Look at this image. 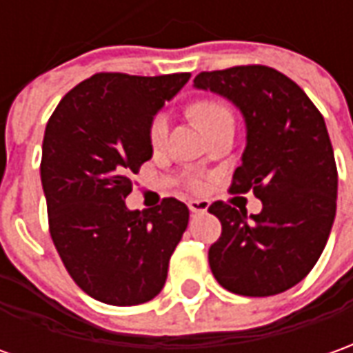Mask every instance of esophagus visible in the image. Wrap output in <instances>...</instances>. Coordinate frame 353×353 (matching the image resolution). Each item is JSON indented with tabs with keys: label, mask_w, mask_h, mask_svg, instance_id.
<instances>
[{
	"label": "esophagus",
	"mask_w": 353,
	"mask_h": 353,
	"mask_svg": "<svg viewBox=\"0 0 353 353\" xmlns=\"http://www.w3.org/2000/svg\"><path fill=\"white\" fill-rule=\"evenodd\" d=\"M187 205H189V210H191L193 214H203V212H207L208 210L207 201H189Z\"/></svg>",
	"instance_id": "34e87169"
}]
</instances>
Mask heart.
Instances as JSON below:
<instances>
[{
	"instance_id": "b5f03b06",
	"label": "heart",
	"mask_w": 353,
	"mask_h": 353,
	"mask_svg": "<svg viewBox=\"0 0 353 353\" xmlns=\"http://www.w3.org/2000/svg\"><path fill=\"white\" fill-rule=\"evenodd\" d=\"M193 117H195L196 123L203 127V131H205V129H208L210 125H214L220 119L232 117V114H230V110H228L224 104H220V102H214V100H203V102H199V104L193 106ZM168 125H170V121H168L166 114H158V116H154V119L150 121V127H148V139H150V145L154 146V148L164 145V141H166L168 137ZM191 187H193L195 191H199V189H203V181H201V179H191Z\"/></svg>"
}]
</instances>
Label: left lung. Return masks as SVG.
Returning a JSON list of instances; mask_svg holds the SVG:
<instances>
[{
    "instance_id": "8db88e82",
    "label": "left lung",
    "mask_w": 353,
    "mask_h": 353,
    "mask_svg": "<svg viewBox=\"0 0 353 353\" xmlns=\"http://www.w3.org/2000/svg\"><path fill=\"white\" fill-rule=\"evenodd\" d=\"M230 100L245 121L241 166L232 193H253L263 203L247 216L226 203L208 212L222 236L208 249L218 284L234 294H282L315 267L336 216L338 172L325 119L299 86L265 65L205 71L193 81Z\"/></svg>"
}]
</instances>
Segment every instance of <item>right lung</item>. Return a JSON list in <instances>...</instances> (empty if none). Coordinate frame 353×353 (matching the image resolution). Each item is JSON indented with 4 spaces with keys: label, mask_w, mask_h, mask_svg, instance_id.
I'll return each instance as SVG.
<instances>
[{
    "label": "right lung",
    "mask_w": 353,
    "mask_h": 353,
    "mask_svg": "<svg viewBox=\"0 0 353 353\" xmlns=\"http://www.w3.org/2000/svg\"><path fill=\"white\" fill-rule=\"evenodd\" d=\"M189 73H96L69 90L46 125L40 177L50 234L77 286L102 303L139 305L160 294L189 224L174 196L129 210L131 174L152 158L148 127Z\"/></svg>",
    "instance_id": "obj_1"
}]
</instances>
